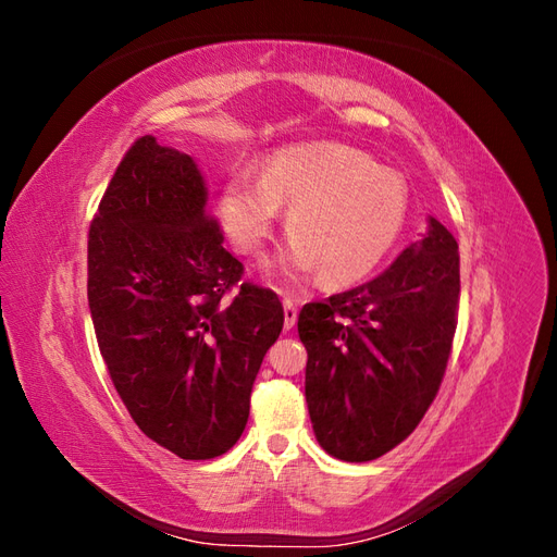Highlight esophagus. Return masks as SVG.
<instances>
[{
    "label": "esophagus",
    "mask_w": 557,
    "mask_h": 557,
    "mask_svg": "<svg viewBox=\"0 0 557 557\" xmlns=\"http://www.w3.org/2000/svg\"><path fill=\"white\" fill-rule=\"evenodd\" d=\"M283 315H285V320H283L285 330H293L295 323H297V305L290 297L283 299Z\"/></svg>",
    "instance_id": "obj_1"
}]
</instances>
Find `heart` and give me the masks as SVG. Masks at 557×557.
I'll list each match as a JSON object with an SVG mask.
<instances>
[{"instance_id": "obj_1", "label": "heart", "mask_w": 557, "mask_h": 557, "mask_svg": "<svg viewBox=\"0 0 557 557\" xmlns=\"http://www.w3.org/2000/svg\"><path fill=\"white\" fill-rule=\"evenodd\" d=\"M281 207H288L293 244L274 260L276 272L290 281L320 274L330 288H348L397 244L409 190L362 150L323 141L276 150L262 174L242 166L225 178L218 199L221 223L244 256L264 248Z\"/></svg>"}]
</instances>
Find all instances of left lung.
Segmentation results:
<instances>
[{"label":"left lung","mask_w":557,"mask_h":557,"mask_svg":"<svg viewBox=\"0 0 557 557\" xmlns=\"http://www.w3.org/2000/svg\"><path fill=\"white\" fill-rule=\"evenodd\" d=\"M458 301V242L430 215L423 239L374 281L299 311L311 425L336 460H376L423 420L446 372Z\"/></svg>","instance_id":"8db88e82"}]
</instances>
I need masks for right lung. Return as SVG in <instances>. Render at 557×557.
I'll list each match as a JSON object with an SVG mask.
<instances>
[{"label": "right lung", "mask_w": 557, "mask_h": 557, "mask_svg": "<svg viewBox=\"0 0 557 557\" xmlns=\"http://www.w3.org/2000/svg\"><path fill=\"white\" fill-rule=\"evenodd\" d=\"M197 162L137 139L88 234L99 350L134 423L183 460L227 453L246 428L264 352L283 330L276 293L239 283Z\"/></svg>", "instance_id": "add662e5"}]
</instances>
